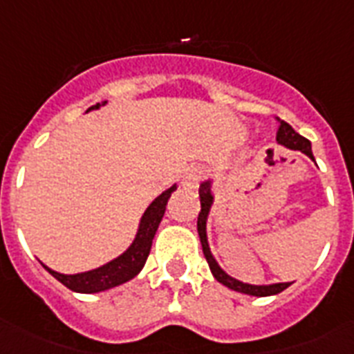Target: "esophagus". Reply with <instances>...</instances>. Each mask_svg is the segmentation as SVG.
<instances>
[{
	"label": "esophagus",
	"mask_w": 354,
	"mask_h": 354,
	"mask_svg": "<svg viewBox=\"0 0 354 354\" xmlns=\"http://www.w3.org/2000/svg\"><path fill=\"white\" fill-rule=\"evenodd\" d=\"M204 167H200V165H191L185 169V172H183V187H187V189H196L200 185V182L204 180Z\"/></svg>",
	"instance_id": "34e87169"
}]
</instances>
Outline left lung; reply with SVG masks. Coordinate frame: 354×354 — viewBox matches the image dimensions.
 <instances>
[{
  "instance_id": "left-lung-1",
  "label": "left lung",
  "mask_w": 354,
  "mask_h": 354,
  "mask_svg": "<svg viewBox=\"0 0 354 354\" xmlns=\"http://www.w3.org/2000/svg\"><path fill=\"white\" fill-rule=\"evenodd\" d=\"M277 143L286 147V149L292 150H301L303 154H307L310 160H314L313 150H310V141L305 139L303 136L294 130V128L285 121H279V130H277ZM200 213H198V222H196V227H198L200 242H202V252H204V257L207 261L211 268V274L215 275V279L218 283H222L227 288H232L235 292H241V294H248V296H274V294H279L285 288L292 285V283H275V285H248V283H242L239 279H233L232 275H227L224 270L218 266V263L213 257V253L209 250V244H207V232H205V222H207V215H209L211 204H213V194H211V182H204L200 185Z\"/></svg>"
}]
</instances>
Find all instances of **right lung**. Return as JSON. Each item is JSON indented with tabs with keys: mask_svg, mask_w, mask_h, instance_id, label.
Returning <instances> with one entry per match:
<instances>
[{
	"mask_svg": "<svg viewBox=\"0 0 354 354\" xmlns=\"http://www.w3.org/2000/svg\"><path fill=\"white\" fill-rule=\"evenodd\" d=\"M106 104V101L99 104L97 102L95 106L88 108L90 110H97ZM176 191V185H172L167 191L158 196V198L152 202V204L147 207V211L141 216V222H139L138 235L133 239V242L128 246V250L124 253H121L119 257H115L110 263L102 264L99 268L90 270V272H82V274H58L55 270L47 268L44 264V268L49 272V274L62 283L64 286H68L69 290L80 292V294H95V292L108 290V288H113V286L122 285L127 283L132 277L141 272V268L147 263V257L150 253V246H152V239H154L156 232H158V226H160L161 218L165 215L167 202L171 198V194Z\"/></svg>",
	"mask_w": 354,
	"mask_h": 354,
	"instance_id": "1",
	"label": "right lung"
}]
</instances>
